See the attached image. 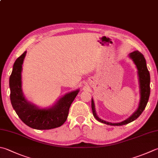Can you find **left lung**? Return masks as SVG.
Returning <instances> with one entry per match:
<instances>
[{
  "instance_id": "1",
  "label": "left lung",
  "mask_w": 158,
  "mask_h": 158,
  "mask_svg": "<svg viewBox=\"0 0 158 158\" xmlns=\"http://www.w3.org/2000/svg\"><path fill=\"white\" fill-rule=\"evenodd\" d=\"M129 56L133 59V62L137 67V69L138 70V76L139 80V87H140V102H139V107L137 111L133 114L127 120H124L122 123H111L108 122L104 121L99 118L96 115V111H95V106L93 99L91 100V109L93 115L98 121L102 123H105L106 124L112 126H122L124 124H127L130 123L133 120H136L145 109L146 106L147 105L148 98L150 96V73L148 71L147 63H146V60L142 53H141L138 51H134L130 53Z\"/></svg>"
}]
</instances>
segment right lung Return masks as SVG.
<instances>
[{"label":"right lung","instance_id":"add662e5","mask_svg":"<svg viewBox=\"0 0 158 158\" xmlns=\"http://www.w3.org/2000/svg\"><path fill=\"white\" fill-rule=\"evenodd\" d=\"M27 52L15 61L10 77V100L15 111L26 125L38 130L52 129L62 125L67 120L69 108L79 90L67 94L50 109H38L23 96L21 89L22 64Z\"/></svg>","mask_w":158,"mask_h":158}]
</instances>
